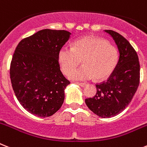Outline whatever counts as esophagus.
I'll use <instances>...</instances> for the list:
<instances>
[{
    "label": "esophagus",
    "instance_id": "obj_1",
    "mask_svg": "<svg viewBox=\"0 0 147 147\" xmlns=\"http://www.w3.org/2000/svg\"><path fill=\"white\" fill-rule=\"evenodd\" d=\"M78 85H80V86H82V87H84V86H86V83H83V82H77Z\"/></svg>",
    "mask_w": 147,
    "mask_h": 147
}]
</instances>
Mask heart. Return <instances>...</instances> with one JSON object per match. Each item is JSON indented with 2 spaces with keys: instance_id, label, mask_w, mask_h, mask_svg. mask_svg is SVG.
I'll return each instance as SVG.
<instances>
[{
  "instance_id": "1",
  "label": "heart",
  "mask_w": 147,
  "mask_h": 147,
  "mask_svg": "<svg viewBox=\"0 0 147 147\" xmlns=\"http://www.w3.org/2000/svg\"><path fill=\"white\" fill-rule=\"evenodd\" d=\"M118 51L106 40L84 37L76 41L73 47L63 46L59 51V62L64 74L69 73L83 60L84 66L70 74L73 80L85 81L95 77L101 80L109 76L118 61Z\"/></svg>"
}]
</instances>
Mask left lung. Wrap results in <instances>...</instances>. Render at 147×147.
<instances>
[{"label":"left lung","instance_id":"8db88e82","mask_svg":"<svg viewBox=\"0 0 147 147\" xmlns=\"http://www.w3.org/2000/svg\"><path fill=\"white\" fill-rule=\"evenodd\" d=\"M118 48V62L106 81L96 84V93L86 99L88 109L102 118L115 117L130 103L140 82V63L135 49L118 32L106 30Z\"/></svg>","mask_w":147,"mask_h":147}]
</instances>
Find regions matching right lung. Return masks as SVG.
<instances>
[{"mask_svg": "<svg viewBox=\"0 0 147 147\" xmlns=\"http://www.w3.org/2000/svg\"><path fill=\"white\" fill-rule=\"evenodd\" d=\"M71 34L41 30L16 47L9 70L12 86L18 102L32 115L52 116L63 104L70 81L60 70L58 54Z\"/></svg>", "mask_w": 147, "mask_h": 147, "instance_id": "1", "label": "right lung"}]
</instances>
